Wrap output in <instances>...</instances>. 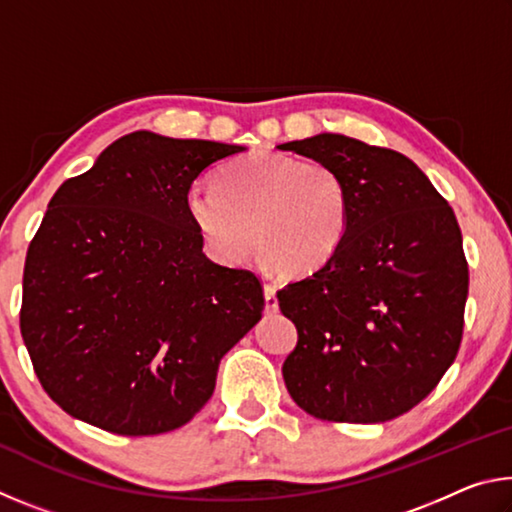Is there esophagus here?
I'll use <instances>...</instances> for the list:
<instances>
[{
    "label": "esophagus",
    "instance_id": "34e87169",
    "mask_svg": "<svg viewBox=\"0 0 512 512\" xmlns=\"http://www.w3.org/2000/svg\"><path fill=\"white\" fill-rule=\"evenodd\" d=\"M264 309H266V314H273V311H277V298H275L273 284H264Z\"/></svg>",
    "mask_w": 512,
    "mask_h": 512
}]
</instances>
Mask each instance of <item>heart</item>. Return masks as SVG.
<instances>
[{"mask_svg": "<svg viewBox=\"0 0 512 512\" xmlns=\"http://www.w3.org/2000/svg\"><path fill=\"white\" fill-rule=\"evenodd\" d=\"M187 214L205 244L239 262L253 244L289 275L323 268L348 235L350 189L323 160L257 151L216 173L214 189H192Z\"/></svg>", "mask_w": 512, "mask_h": 512, "instance_id": "1", "label": "heart"}]
</instances>
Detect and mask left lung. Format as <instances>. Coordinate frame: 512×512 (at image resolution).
I'll list each match as a JSON object with an SVG mask.
<instances>
[{
    "mask_svg": "<svg viewBox=\"0 0 512 512\" xmlns=\"http://www.w3.org/2000/svg\"><path fill=\"white\" fill-rule=\"evenodd\" d=\"M280 149L339 169L352 203L339 253L277 291L298 329L284 384L318 420H393L438 386L461 348L470 271L454 210L393 149L334 133Z\"/></svg>",
    "mask_w": 512,
    "mask_h": 512,
    "instance_id": "obj_1",
    "label": "left lung"
}]
</instances>
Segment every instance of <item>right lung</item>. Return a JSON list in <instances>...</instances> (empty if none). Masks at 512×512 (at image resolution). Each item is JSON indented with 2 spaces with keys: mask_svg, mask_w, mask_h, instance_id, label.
Listing matches in <instances>:
<instances>
[{
  "mask_svg": "<svg viewBox=\"0 0 512 512\" xmlns=\"http://www.w3.org/2000/svg\"><path fill=\"white\" fill-rule=\"evenodd\" d=\"M241 151L137 131L58 187L27 250L20 332L65 413L155 436L210 400L221 357L262 318L264 289L205 257L187 196Z\"/></svg>",
  "mask_w": 512,
  "mask_h": 512,
  "instance_id": "obj_1",
  "label": "right lung"
}]
</instances>
